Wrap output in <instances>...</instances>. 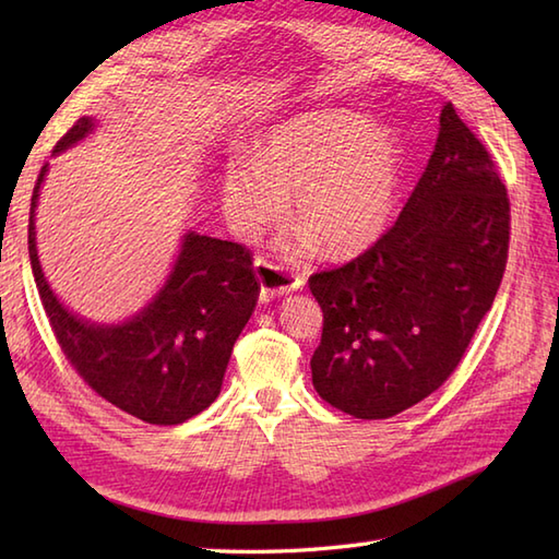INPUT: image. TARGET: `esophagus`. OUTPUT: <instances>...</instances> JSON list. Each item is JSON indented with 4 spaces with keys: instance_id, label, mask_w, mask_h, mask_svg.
I'll list each match as a JSON object with an SVG mask.
<instances>
[{
    "instance_id": "obj_1",
    "label": "esophagus",
    "mask_w": 559,
    "mask_h": 559,
    "mask_svg": "<svg viewBox=\"0 0 559 559\" xmlns=\"http://www.w3.org/2000/svg\"><path fill=\"white\" fill-rule=\"evenodd\" d=\"M257 278L261 283V302H269L273 298H286L293 290L302 288V278L295 273L283 271L281 266H273L264 259L254 261Z\"/></svg>"
}]
</instances>
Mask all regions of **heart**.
<instances>
[{
	"label": "heart",
	"instance_id": "heart-1",
	"mask_svg": "<svg viewBox=\"0 0 559 559\" xmlns=\"http://www.w3.org/2000/svg\"><path fill=\"white\" fill-rule=\"evenodd\" d=\"M403 144L367 115L326 110L281 122L259 141L257 158L233 153L221 173V211L233 235L257 242L288 211L302 221L293 252L353 254L372 245L394 211Z\"/></svg>",
	"mask_w": 559,
	"mask_h": 559
}]
</instances>
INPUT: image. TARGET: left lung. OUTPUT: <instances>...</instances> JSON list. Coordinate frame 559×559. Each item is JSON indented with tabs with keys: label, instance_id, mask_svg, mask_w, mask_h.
I'll return each mask as SVG.
<instances>
[{
	"label": "left lung",
	"instance_id": "left-lung-1",
	"mask_svg": "<svg viewBox=\"0 0 559 559\" xmlns=\"http://www.w3.org/2000/svg\"><path fill=\"white\" fill-rule=\"evenodd\" d=\"M507 249V189L444 103L435 151L399 221L346 266L310 278L324 312L310 362L317 394L362 420L430 396L492 307Z\"/></svg>",
	"mask_w": 559,
	"mask_h": 559
}]
</instances>
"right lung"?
<instances>
[{"label": "right lung", "mask_w": 559, "mask_h": 559, "mask_svg": "<svg viewBox=\"0 0 559 559\" xmlns=\"http://www.w3.org/2000/svg\"><path fill=\"white\" fill-rule=\"evenodd\" d=\"M81 117L52 156L96 132ZM50 170L43 165L31 199L28 254L35 286L67 360L112 406L151 425H180L218 399L237 336L254 312L259 283L249 249L187 230L158 293L124 322H93L71 312L45 278L35 240V209Z\"/></svg>", "instance_id": "add662e5"}]
</instances>
